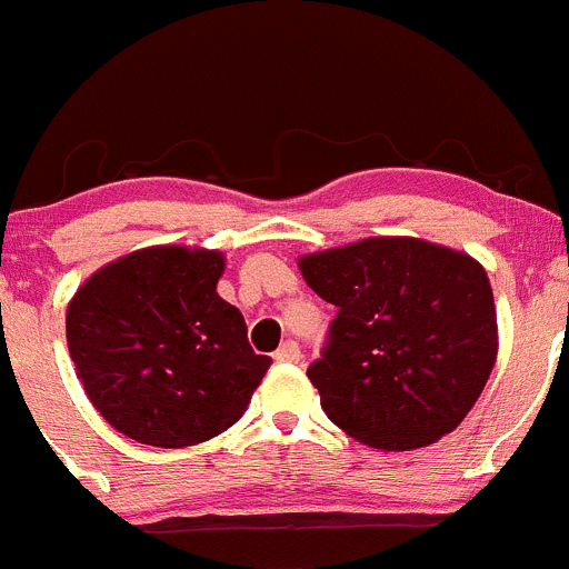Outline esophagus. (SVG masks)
<instances>
[{
	"mask_svg": "<svg viewBox=\"0 0 569 569\" xmlns=\"http://www.w3.org/2000/svg\"><path fill=\"white\" fill-rule=\"evenodd\" d=\"M273 359L282 361V365H298V361H301V348H298L296 342H284L282 348L273 353Z\"/></svg>",
	"mask_w": 569,
	"mask_h": 569,
	"instance_id": "esophagus-1",
	"label": "esophagus"
}]
</instances>
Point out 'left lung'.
Listing matches in <instances>:
<instances>
[{"label":"left lung","instance_id":"obj_1","mask_svg":"<svg viewBox=\"0 0 569 569\" xmlns=\"http://www.w3.org/2000/svg\"><path fill=\"white\" fill-rule=\"evenodd\" d=\"M298 268L339 309L307 372L339 430L411 452L466 419L499 353L493 290L471 254L378 236L298 257Z\"/></svg>","mask_w":569,"mask_h":569}]
</instances>
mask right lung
I'll return each instance as SVG.
<instances>
[{"mask_svg":"<svg viewBox=\"0 0 569 569\" xmlns=\"http://www.w3.org/2000/svg\"><path fill=\"white\" fill-rule=\"evenodd\" d=\"M224 254L148 246L98 268L70 298V359L96 411L148 447L183 449L241 419L271 367L216 292Z\"/></svg>","mask_w":569,"mask_h":569,"instance_id":"add662e5","label":"right lung"}]
</instances>
